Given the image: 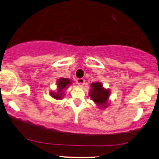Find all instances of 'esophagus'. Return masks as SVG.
Wrapping results in <instances>:
<instances>
[{"instance_id":"1","label":"esophagus","mask_w":159,"mask_h":159,"mask_svg":"<svg viewBox=\"0 0 159 159\" xmlns=\"http://www.w3.org/2000/svg\"><path fill=\"white\" fill-rule=\"evenodd\" d=\"M76 81H77V84L80 86V87H83L85 83V80L84 79V78H78Z\"/></svg>"}]
</instances>
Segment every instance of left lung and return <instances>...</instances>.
I'll use <instances>...</instances> for the list:
<instances>
[{"label":"left lung","instance_id":"left-lung-1","mask_svg":"<svg viewBox=\"0 0 159 159\" xmlns=\"http://www.w3.org/2000/svg\"><path fill=\"white\" fill-rule=\"evenodd\" d=\"M90 87L89 95L91 99L101 108L107 107L111 90L104 88L101 82H93L91 84Z\"/></svg>","mask_w":159,"mask_h":159}]
</instances>
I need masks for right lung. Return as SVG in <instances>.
Here are the masks:
<instances>
[{
	"label": "right lung",
	"mask_w": 159,
	"mask_h": 159,
	"mask_svg": "<svg viewBox=\"0 0 159 159\" xmlns=\"http://www.w3.org/2000/svg\"><path fill=\"white\" fill-rule=\"evenodd\" d=\"M57 92H50V95L53 98L57 100L62 99L64 96V90L67 89L69 87V85L72 84V81L69 78H61L58 79L57 82Z\"/></svg>",
	"instance_id": "obj_1"
}]
</instances>
